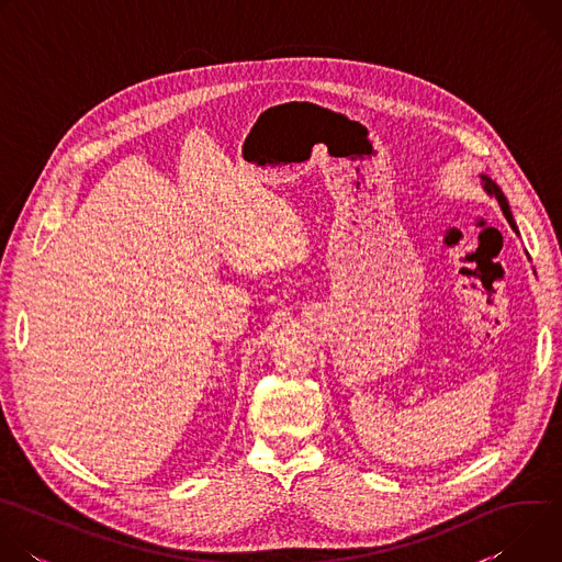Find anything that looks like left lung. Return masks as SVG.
Segmentation results:
<instances>
[{"label":"left lung","instance_id":"left-lung-1","mask_svg":"<svg viewBox=\"0 0 562 562\" xmlns=\"http://www.w3.org/2000/svg\"><path fill=\"white\" fill-rule=\"evenodd\" d=\"M485 180V189L492 193V195H496V200H498V204H501V209H503V213H505V217L509 220V224L516 228V224H514V217H512V211H509V204H507V200H505V195H503V191L490 180V178H483Z\"/></svg>","mask_w":562,"mask_h":562}]
</instances>
